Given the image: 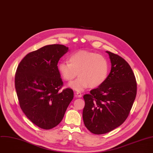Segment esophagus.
Instances as JSON below:
<instances>
[{
  "instance_id": "34e87169",
  "label": "esophagus",
  "mask_w": 153,
  "mask_h": 153,
  "mask_svg": "<svg viewBox=\"0 0 153 153\" xmlns=\"http://www.w3.org/2000/svg\"><path fill=\"white\" fill-rule=\"evenodd\" d=\"M76 96H77V97H79V98H80V97H82V94H81L80 92H76Z\"/></svg>"
}]
</instances>
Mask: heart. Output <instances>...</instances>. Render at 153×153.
I'll return each instance as SVG.
<instances>
[{
  "label": "heart",
  "instance_id": "heart-1",
  "mask_svg": "<svg viewBox=\"0 0 153 153\" xmlns=\"http://www.w3.org/2000/svg\"><path fill=\"white\" fill-rule=\"evenodd\" d=\"M58 68L62 77L70 82L78 75L80 77L71 82L69 86L77 91L99 87L105 82L109 72L107 60L98 53L79 51L70 55L68 61H61Z\"/></svg>",
  "mask_w": 153,
  "mask_h": 153
}]
</instances>
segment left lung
<instances>
[{
    "instance_id": "obj_1",
    "label": "left lung",
    "mask_w": 153,
    "mask_h": 153,
    "mask_svg": "<svg viewBox=\"0 0 153 153\" xmlns=\"http://www.w3.org/2000/svg\"><path fill=\"white\" fill-rule=\"evenodd\" d=\"M111 70L103 84L83 95V120L91 133L101 134L120 126L127 119L136 98L137 84L129 64L106 51Z\"/></svg>"
}]
</instances>
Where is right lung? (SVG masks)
Returning <instances> with one entry per match:
<instances>
[{
  "mask_svg": "<svg viewBox=\"0 0 153 153\" xmlns=\"http://www.w3.org/2000/svg\"><path fill=\"white\" fill-rule=\"evenodd\" d=\"M68 51L64 45H47L27 54L17 67L15 87L20 106L41 128L58 126L73 98L71 89L59 91L63 82L57 65Z\"/></svg>",
  "mask_w": 153,
  "mask_h": 153,
  "instance_id": "obj_1",
  "label": "right lung"
}]
</instances>
